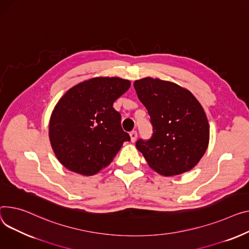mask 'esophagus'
I'll return each instance as SVG.
<instances>
[{
	"label": "esophagus",
	"instance_id": "esophagus-1",
	"mask_svg": "<svg viewBox=\"0 0 249 249\" xmlns=\"http://www.w3.org/2000/svg\"><path fill=\"white\" fill-rule=\"evenodd\" d=\"M130 138H131V142H135L137 139V132L136 131L130 132Z\"/></svg>",
	"mask_w": 249,
	"mask_h": 249
}]
</instances>
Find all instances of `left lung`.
Instances as JSON below:
<instances>
[{"instance_id":"left-lung-1","label":"left lung","mask_w":249,"mask_h":249,"mask_svg":"<svg viewBox=\"0 0 249 249\" xmlns=\"http://www.w3.org/2000/svg\"><path fill=\"white\" fill-rule=\"evenodd\" d=\"M153 126L152 137L136 147L148 165L163 176L195 167L209 143L206 114L194 95L173 82L146 77L134 82Z\"/></svg>"}]
</instances>
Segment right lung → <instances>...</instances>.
<instances>
[{"label": "right lung", "instance_id": "obj_1", "mask_svg": "<svg viewBox=\"0 0 249 249\" xmlns=\"http://www.w3.org/2000/svg\"><path fill=\"white\" fill-rule=\"evenodd\" d=\"M131 86L118 77H95L66 92L50 118L49 138L60 163L92 176L112 162L130 136L113 103Z\"/></svg>", "mask_w": 249, "mask_h": 249}]
</instances>
